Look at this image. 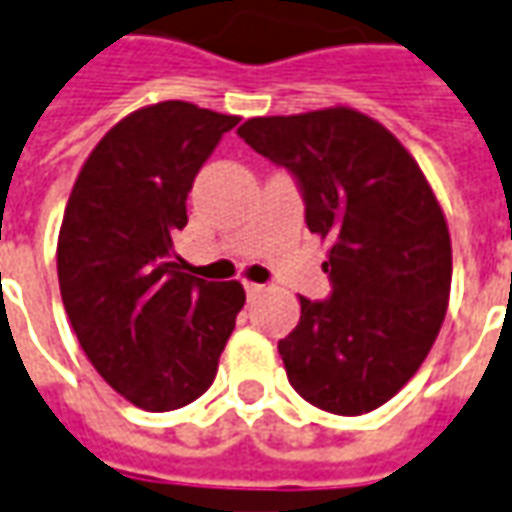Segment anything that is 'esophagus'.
<instances>
[{
    "label": "esophagus",
    "mask_w": 512,
    "mask_h": 512,
    "mask_svg": "<svg viewBox=\"0 0 512 512\" xmlns=\"http://www.w3.org/2000/svg\"><path fill=\"white\" fill-rule=\"evenodd\" d=\"M245 293H248V298H256L259 293H264L262 284H253V281H245Z\"/></svg>",
    "instance_id": "34e87169"
}]
</instances>
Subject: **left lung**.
<instances>
[{"instance_id": "1", "label": "left lung", "mask_w": 512, "mask_h": 512, "mask_svg": "<svg viewBox=\"0 0 512 512\" xmlns=\"http://www.w3.org/2000/svg\"><path fill=\"white\" fill-rule=\"evenodd\" d=\"M250 149L284 166L312 233L332 242V293L301 298L298 327L279 341L287 377L332 414L383 406L420 369L451 293V236L431 185L400 140L346 106L250 118Z\"/></svg>"}]
</instances>
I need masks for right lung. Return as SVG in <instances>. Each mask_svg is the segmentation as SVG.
Instances as JSON below:
<instances>
[{"instance_id":"add662e5","label":"right lung","mask_w":512,"mask_h":512,"mask_svg":"<svg viewBox=\"0 0 512 512\" xmlns=\"http://www.w3.org/2000/svg\"><path fill=\"white\" fill-rule=\"evenodd\" d=\"M239 123L185 101L137 109L92 149L58 233L61 301L89 363L129 403L197 400L245 307L239 281L183 273L171 253L202 163Z\"/></svg>"}]
</instances>
